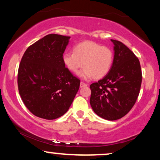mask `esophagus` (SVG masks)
I'll use <instances>...</instances> for the list:
<instances>
[{
    "instance_id": "1",
    "label": "esophagus",
    "mask_w": 160,
    "mask_h": 160,
    "mask_svg": "<svg viewBox=\"0 0 160 160\" xmlns=\"http://www.w3.org/2000/svg\"><path fill=\"white\" fill-rule=\"evenodd\" d=\"M87 84H85V83L81 82V83H80V87H87Z\"/></svg>"
}]
</instances>
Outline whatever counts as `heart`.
Returning a JSON list of instances; mask_svg holds the SVG:
<instances>
[{"label":"heart","mask_w":160,"mask_h":160,"mask_svg":"<svg viewBox=\"0 0 160 160\" xmlns=\"http://www.w3.org/2000/svg\"><path fill=\"white\" fill-rule=\"evenodd\" d=\"M62 61L69 71L76 72L82 65L84 68L78 76L84 79L103 77L110 71L113 61V54L110 48L102 47L93 41H84L74 47L73 52H66Z\"/></svg>","instance_id":"heart-1"}]
</instances>
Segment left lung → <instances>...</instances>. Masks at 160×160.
<instances>
[{"instance_id": "8db88e82", "label": "left lung", "mask_w": 160, "mask_h": 160, "mask_svg": "<svg viewBox=\"0 0 160 160\" xmlns=\"http://www.w3.org/2000/svg\"><path fill=\"white\" fill-rule=\"evenodd\" d=\"M113 43V61L102 79L90 85V105L96 114L114 121L131 110L139 95L142 73L138 59L119 41Z\"/></svg>"}]
</instances>
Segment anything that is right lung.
Segmentation results:
<instances>
[{
    "label": "right lung",
    "mask_w": 160,
    "mask_h": 160,
    "mask_svg": "<svg viewBox=\"0 0 160 160\" xmlns=\"http://www.w3.org/2000/svg\"><path fill=\"white\" fill-rule=\"evenodd\" d=\"M71 37L49 34L26 50L18 71L22 100L36 117L51 120L68 110L80 80L65 68L62 54Z\"/></svg>",
    "instance_id": "add662e5"
}]
</instances>
